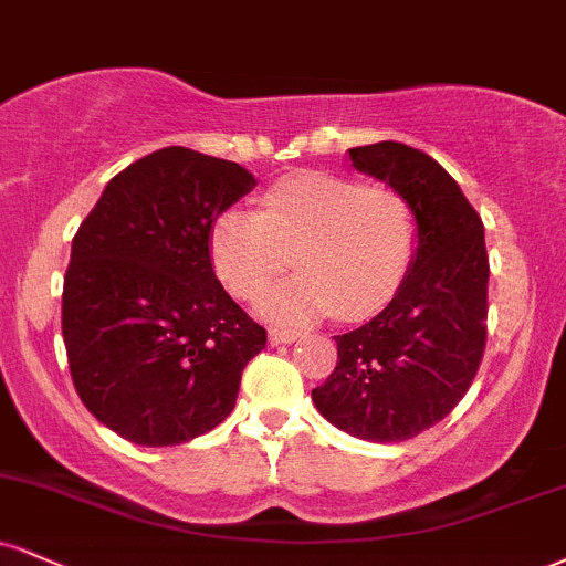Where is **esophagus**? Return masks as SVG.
Returning <instances> with one entry per match:
<instances>
[{
    "mask_svg": "<svg viewBox=\"0 0 566 566\" xmlns=\"http://www.w3.org/2000/svg\"><path fill=\"white\" fill-rule=\"evenodd\" d=\"M297 337H301V332H295V329H271V332H269L271 345H287V343H295Z\"/></svg>",
    "mask_w": 566,
    "mask_h": 566,
    "instance_id": "34e87169",
    "label": "esophagus"
}]
</instances>
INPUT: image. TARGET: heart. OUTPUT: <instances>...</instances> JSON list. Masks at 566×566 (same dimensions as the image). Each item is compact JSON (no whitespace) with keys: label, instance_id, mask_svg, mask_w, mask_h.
I'll return each instance as SVG.
<instances>
[{"label":"heart","instance_id":"b5f03b06","mask_svg":"<svg viewBox=\"0 0 566 566\" xmlns=\"http://www.w3.org/2000/svg\"><path fill=\"white\" fill-rule=\"evenodd\" d=\"M411 202L385 184L301 171L271 184L263 208H227L210 227L218 279L255 301L292 263L301 274L261 301L274 322L308 324L335 311L345 322L392 301L417 253Z\"/></svg>","mask_w":566,"mask_h":566}]
</instances>
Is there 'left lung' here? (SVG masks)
<instances>
[{"label": "left lung", "mask_w": 566, "mask_h": 566, "mask_svg": "<svg viewBox=\"0 0 566 566\" xmlns=\"http://www.w3.org/2000/svg\"><path fill=\"white\" fill-rule=\"evenodd\" d=\"M356 171L398 189L417 213L411 269L382 313L337 335V366L313 403L337 430L403 442L459 406L488 339V250L478 210L430 155L400 142L353 147Z\"/></svg>", "instance_id": "obj_1"}]
</instances>
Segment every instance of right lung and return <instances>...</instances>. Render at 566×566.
I'll list each match as a JSON object with an SVG mask.
<instances>
[{
	"label": "right lung",
	"instance_id": "right-lung-1",
	"mask_svg": "<svg viewBox=\"0 0 566 566\" xmlns=\"http://www.w3.org/2000/svg\"><path fill=\"white\" fill-rule=\"evenodd\" d=\"M255 187L240 163L163 147L113 176L73 237L63 339L81 403L136 446L229 417L265 329L210 263L216 216Z\"/></svg>",
	"mask_w": 566,
	"mask_h": 566
}]
</instances>
